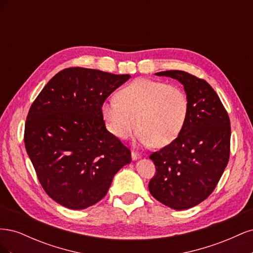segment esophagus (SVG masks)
Returning <instances> with one entry per match:
<instances>
[{"label": "esophagus", "instance_id": "1", "mask_svg": "<svg viewBox=\"0 0 253 253\" xmlns=\"http://www.w3.org/2000/svg\"><path fill=\"white\" fill-rule=\"evenodd\" d=\"M131 155H132V159H133V160H137V159H138V158L140 157L139 153H137V152H135V151H132Z\"/></svg>", "mask_w": 253, "mask_h": 253}]
</instances>
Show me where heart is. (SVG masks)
<instances>
[{
    "label": "heart",
    "mask_w": 253,
    "mask_h": 253,
    "mask_svg": "<svg viewBox=\"0 0 253 253\" xmlns=\"http://www.w3.org/2000/svg\"><path fill=\"white\" fill-rule=\"evenodd\" d=\"M115 98L102 104L101 114L109 131L119 139L129 138L138 126L142 144L163 148L177 138L185 127L188 96L175 84L136 79L120 88Z\"/></svg>",
    "instance_id": "obj_1"
}]
</instances>
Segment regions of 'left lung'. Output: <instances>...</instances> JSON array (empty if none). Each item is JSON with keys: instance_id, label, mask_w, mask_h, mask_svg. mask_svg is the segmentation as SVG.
Returning <instances> with one entry per match:
<instances>
[{"instance_id": "8db88e82", "label": "left lung", "mask_w": 253, "mask_h": 253, "mask_svg": "<svg viewBox=\"0 0 253 253\" xmlns=\"http://www.w3.org/2000/svg\"><path fill=\"white\" fill-rule=\"evenodd\" d=\"M155 75L182 84L189 114L177 138L150 155L156 173L149 190L162 204L185 210L205 201L223 175L230 156V119L215 90L204 79L182 71Z\"/></svg>"}]
</instances>
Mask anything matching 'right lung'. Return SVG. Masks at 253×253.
Instances as JSON below:
<instances>
[{
  "label": "right lung",
  "mask_w": 253,
  "mask_h": 253,
  "mask_svg": "<svg viewBox=\"0 0 253 253\" xmlns=\"http://www.w3.org/2000/svg\"><path fill=\"white\" fill-rule=\"evenodd\" d=\"M129 75L83 67L59 72L27 115L24 142L44 191L66 208L80 210L106 195L131 151L105 127L101 106Z\"/></svg>",
  "instance_id": "obj_1"
}]
</instances>
